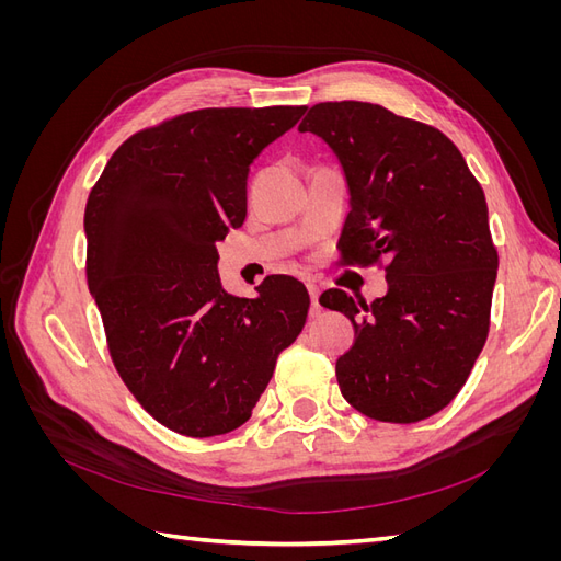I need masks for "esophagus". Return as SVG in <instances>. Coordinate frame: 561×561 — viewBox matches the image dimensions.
Masks as SVG:
<instances>
[{"label": "esophagus", "instance_id": "obj_1", "mask_svg": "<svg viewBox=\"0 0 561 561\" xmlns=\"http://www.w3.org/2000/svg\"><path fill=\"white\" fill-rule=\"evenodd\" d=\"M307 287H309V295H311V309H313V313H318V311H320V304H318V297H320V287H318L316 283H309Z\"/></svg>", "mask_w": 561, "mask_h": 561}]
</instances>
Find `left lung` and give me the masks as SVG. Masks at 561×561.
Listing matches in <instances>:
<instances>
[{
  "label": "left lung",
  "mask_w": 561,
  "mask_h": 561,
  "mask_svg": "<svg viewBox=\"0 0 561 561\" xmlns=\"http://www.w3.org/2000/svg\"><path fill=\"white\" fill-rule=\"evenodd\" d=\"M299 130L325 140L344 168L342 262L386 260L381 299L320 297L355 328L336 360L342 396L377 421L428 419L463 388L489 334L499 252L482 186L445 133L381 105L318 103Z\"/></svg>",
  "instance_id": "left-lung-1"
}]
</instances>
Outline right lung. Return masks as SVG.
<instances>
[{"label": "right lung", "mask_w": 561, "mask_h": 561, "mask_svg": "<svg viewBox=\"0 0 561 561\" xmlns=\"http://www.w3.org/2000/svg\"><path fill=\"white\" fill-rule=\"evenodd\" d=\"M307 107H208L118 147L83 213L89 290L118 377L165 428L231 433L250 419L309 293L268 276L257 297L227 295L217 241L248 213L250 163Z\"/></svg>", "instance_id": "right-lung-1"}]
</instances>
